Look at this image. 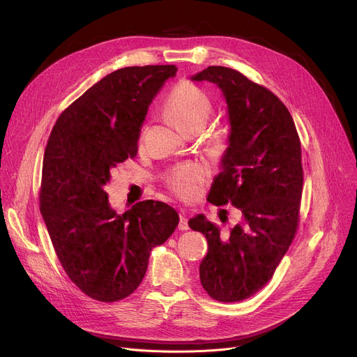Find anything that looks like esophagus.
<instances>
[{
    "instance_id": "esophagus-1",
    "label": "esophagus",
    "mask_w": 357,
    "mask_h": 357,
    "mask_svg": "<svg viewBox=\"0 0 357 357\" xmlns=\"http://www.w3.org/2000/svg\"><path fill=\"white\" fill-rule=\"evenodd\" d=\"M178 229H179V230H188V229H190V226H188V218H186L185 213H182L181 217H179V226H178Z\"/></svg>"
}]
</instances>
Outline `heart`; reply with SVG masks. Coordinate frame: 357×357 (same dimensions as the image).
<instances>
[{"label":"heart","instance_id":"heart-1","mask_svg":"<svg viewBox=\"0 0 357 357\" xmlns=\"http://www.w3.org/2000/svg\"><path fill=\"white\" fill-rule=\"evenodd\" d=\"M166 111L183 133H188L191 128L205 126L211 112V102L194 84L181 82L169 93ZM205 174L207 171L201 163H185L169 174L167 185L178 197L191 199L198 192Z\"/></svg>","mask_w":357,"mask_h":357}]
</instances>
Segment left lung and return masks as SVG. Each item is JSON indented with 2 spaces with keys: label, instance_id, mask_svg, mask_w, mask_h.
<instances>
[{
  "label": "left lung",
  "instance_id": "left-lung-1",
  "mask_svg": "<svg viewBox=\"0 0 357 357\" xmlns=\"http://www.w3.org/2000/svg\"><path fill=\"white\" fill-rule=\"evenodd\" d=\"M191 79L220 88L230 124L221 172L207 199L241 211L224 234L204 214L188 221L208 241L199 279L211 298L237 303L268 284L295 236L304 181L301 143L282 101L243 73L208 66Z\"/></svg>",
  "mask_w": 357,
  "mask_h": 357
}]
</instances>
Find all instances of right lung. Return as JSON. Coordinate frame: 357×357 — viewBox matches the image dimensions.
Wrapping results in <instances>:
<instances>
[{"label":"right lung","mask_w":357,"mask_h":357,"mask_svg":"<svg viewBox=\"0 0 357 357\" xmlns=\"http://www.w3.org/2000/svg\"><path fill=\"white\" fill-rule=\"evenodd\" d=\"M174 65L108 73L56 121L43 156L40 213L61 264L84 294L114 303L133 294L149 256L175 231L179 215L146 199L123 214L104 186L111 171L137 155L140 127Z\"/></svg>","instance_id":"right-lung-1"}]
</instances>
